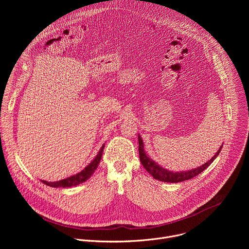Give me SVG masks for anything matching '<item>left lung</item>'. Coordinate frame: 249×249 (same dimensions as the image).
Returning <instances> with one entry per match:
<instances>
[{"label":"left lung","instance_id":"left-lung-1","mask_svg":"<svg viewBox=\"0 0 249 249\" xmlns=\"http://www.w3.org/2000/svg\"><path fill=\"white\" fill-rule=\"evenodd\" d=\"M138 141H139V155H140V160L143 164V166L146 168V170L154 177L155 179H158L160 181H163V182H170V183H177V182H182L184 180H188L193 178V177L197 176L198 174H200L203 170H205L214 160H216V158L219 156L223 145L221 146V148L219 149V151L215 154V156L213 157L210 160H208L207 162H205L204 164H202L201 166H198L197 168H193L190 170H186V171H170L167 170L166 168L161 167L160 165H159V163H157L155 160H153L145 152V147H144V142L142 140L141 136H138Z\"/></svg>","mask_w":249,"mask_h":249}]
</instances>
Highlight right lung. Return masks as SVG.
Segmentation results:
<instances>
[{"label": "right lung", "instance_id": "obj_1", "mask_svg": "<svg viewBox=\"0 0 249 249\" xmlns=\"http://www.w3.org/2000/svg\"><path fill=\"white\" fill-rule=\"evenodd\" d=\"M103 149H104V145L101 147V149L99 150V152L97 153L96 157L91 160V162L86 166L81 172L72 175L68 177L66 179H62L59 181H55V182H48L45 180H40L42 183L50 186V187H54V188H58V187H72V186H76L79 185L85 181H87L89 177L93 174L94 170L97 168L98 163L100 162L101 157H102V153H103Z\"/></svg>", "mask_w": 249, "mask_h": 249}]
</instances>
